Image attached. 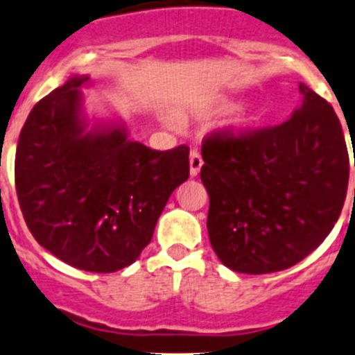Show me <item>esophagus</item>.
<instances>
[{
    "label": "esophagus",
    "mask_w": 355,
    "mask_h": 355,
    "mask_svg": "<svg viewBox=\"0 0 355 355\" xmlns=\"http://www.w3.org/2000/svg\"><path fill=\"white\" fill-rule=\"evenodd\" d=\"M202 166H203L202 155H200L196 150H191V153H189V176H191V178L198 176Z\"/></svg>",
    "instance_id": "obj_1"
}]
</instances>
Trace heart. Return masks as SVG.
<instances>
[{"instance_id":"b5f03b06","label":"heart","mask_w":355,"mask_h":355,"mask_svg":"<svg viewBox=\"0 0 355 355\" xmlns=\"http://www.w3.org/2000/svg\"><path fill=\"white\" fill-rule=\"evenodd\" d=\"M166 121H167V124H169V125H176V119H174V117H167ZM250 122H252V119H250V117H248V119H243V121H241V124L238 125V128H240V129L248 128V125H250Z\"/></svg>"}]
</instances>
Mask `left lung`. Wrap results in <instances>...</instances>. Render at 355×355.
Here are the masks:
<instances>
[{"label": "left lung", "instance_id": "left-lung-1", "mask_svg": "<svg viewBox=\"0 0 355 355\" xmlns=\"http://www.w3.org/2000/svg\"><path fill=\"white\" fill-rule=\"evenodd\" d=\"M298 89L302 105L282 125L203 141L207 230L231 271L292 268L324 241L342 212L349 184L342 124L328 101L302 83Z\"/></svg>", "mask_w": 355, "mask_h": 355}]
</instances>
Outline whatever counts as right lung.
Returning a JSON list of instances; mask_svg holds the SVG:
<instances>
[{
  "mask_svg": "<svg viewBox=\"0 0 355 355\" xmlns=\"http://www.w3.org/2000/svg\"><path fill=\"white\" fill-rule=\"evenodd\" d=\"M89 76L69 77L34 105L20 131L15 186L37 243L72 268L114 272L152 241L174 189L189 176V150L157 152L121 121L84 112Z\"/></svg>",
  "mask_w": 355,
  "mask_h": 355,
  "instance_id": "1",
  "label": "right lung"
}]
</instances>
